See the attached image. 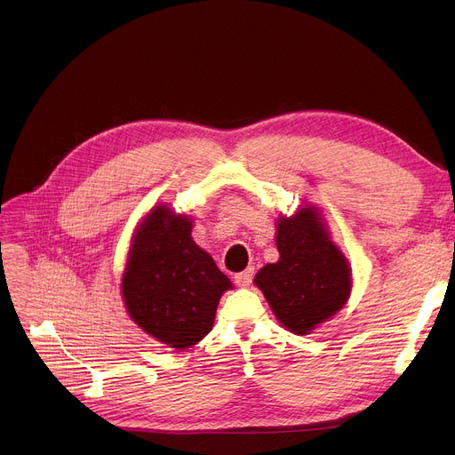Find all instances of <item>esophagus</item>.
<instances>
[{
  "label": "esophagus",
  "instance_id": "1",
  "mask_svg": "<svg viewBox=\"0 0 455 455\" xmlns=\"http://www.w3.org/2000/svg\"><path fill=\"white\" fill-rule=\"evenodd\" d=\"M252 276H254V269L249 267V269H245L242 273H237L234 276V282L240 285V288H247V285H251V282H252Z\"/></svg>",
  "mask_w": 455,
  "mask_h": 455
}]
</instances>
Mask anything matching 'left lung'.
Returning <instances> with one entry per match:
<instances>
[{"label":"left lung","mask_w":455,"mask_h":455,"mask_svg":"<svg viewBox=\"0 0 455 455\" xmlns=\"http://www.w3.org/2000/svg\"><path fill=\"white\" fill-rule=\"evenodd\" d=\"M276 264L261 267L254 283L264 291L273 314L299 336L336 315L348 300L352 273L345 254L333 245L321 213L300 208L276 223Z\"/></svg>","instance_id":"left-lung-1"}]
</instances>
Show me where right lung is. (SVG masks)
<instances>
[{"label": "right lung", "instance_id": "add662e5", "mask_svg": "<svg viewBox=\"0 0 455 455\" xmlns=\"http://www.w3.org/2000/svg\"><path fill=\"white\" fill-rule=\"evenodd\" d=\"M232 288L191 237V221L165 204L138 227L122 278L131 319L172 348L197 345L213 326L221 295Z\"/></svg>", "mask_w": 455, "mask_h": 455}]
</instances>
